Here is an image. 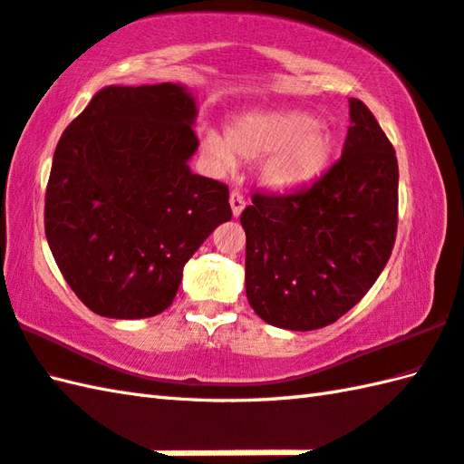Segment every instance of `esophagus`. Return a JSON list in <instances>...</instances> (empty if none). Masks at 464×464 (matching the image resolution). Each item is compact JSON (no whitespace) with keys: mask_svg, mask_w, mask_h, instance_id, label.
<instances>
[{"mask_svg":"<svg viewBox=\"0 0 464 464\" xmlns=\"http://www.w3.org/2000/svg\"><path fill=\"white\" fill-rule=\"evenodd\" d=\"M230 206H232V214H234L236 218H238V216L242 214L244 206H246V199H244L240 189H232V194H230Z\"/></svg>","mask_w":464,"mask_h":464,"instance_id":"34e87169","label":"esophagus"}]
</instances>
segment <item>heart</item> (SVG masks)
I'll list each match as a JSON object with an SVG mask.
<instances>
[{
  "label": "heart",
  "instance_id": "b5f03b06",
  "mask_svg": "<svg viewBox=\"0 0 464 464\" xmlns=\"http://www.w3.org/2000/svg\"><path fill=\"white\" fill-rule=\"evenodd\" d=\"M204 150L222 168L234 157L262 160V179L275 189H299L319 176L334 150L329 130L307 112H248L234 121L226 139L206 133Z\"/></svg>",
  "mask_w": 464,
  "mask_h": 464
}]
</instances>
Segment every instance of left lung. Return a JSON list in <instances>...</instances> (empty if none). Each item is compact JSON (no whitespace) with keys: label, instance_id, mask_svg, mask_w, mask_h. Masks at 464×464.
Here are the masks:
<instances>
[{"label":"left lung","instance_id":"8db88e82","mask_svg":"<svg viewBox=\"0 0 464 464\" xmlns=\"http://www.w3.org/2000/svg\"><path fill=\"white\" fill-rule=\"evenodd\" d=\"M339 160L307 186L252 194L246 296L260 319L321 329L355 307L378 281L396 242L398 160L362 101H349Z\"/></svg>","mask_w":464,"mask_h":464}]
</instances>
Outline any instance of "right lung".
<instances>
[{
    "mask_svg": "<svg viewBox=\"0 0 464 464\" xmlns=\"http://www.w3.org/2000/svg\"><path fill=\"white\" fill-rule=\"evenodd\" d=\"M196 102L178 84L107 86L60 137L44 228L86 307L145 319L173 303L183 265L228 222V186L191 173Z\"/></svg>",
    "mask_w": 464,
    "mask_h": 464,
    "instance_id": "right-lung-1",
    "label": "right lung"
}]
</instances>
